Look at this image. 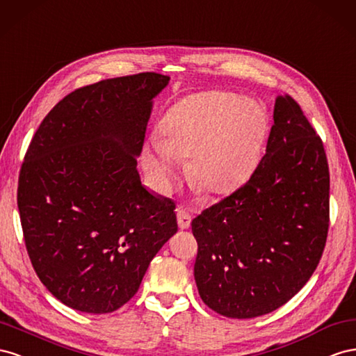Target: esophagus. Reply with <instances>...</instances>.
Instances as JSON below:
<instances>
[{"instance_id":"esophagus-1","label":"esophagus","mask_w":356,"mask_h":356,"mask_svg":"<svg viewBox=\"0 0 356 356\" xmlns=\"http://www.w3.org/2000/svg\"><path fill=\"white\" fill-rule=\"evenodd\" d=\"M191 220H192V218H191V215H189V213H188L185 209H179V210H177V222H179L180 229L189 228Z\"/></svg>"}]
</instances>
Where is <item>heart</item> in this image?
<instances>
[{
    "instance_id": "1",
    "label": "heart",
    "mask_w": 356,
    "mask_h": 356,
    "mask_svg": "<svg viewBox=\"0 0 356 356\" xmlns=\"http://www.w3.org/2000/svg\"><path fill=\"white\" fill-rule=\"evenodd\" d=\"M158 134L143 150V165L161 191L175 184L179 159L189 158L192 184L222 195L238 188L259 164L267 118L252 99L202 92L172 104L159 120Z\"/></svg>"
}]
</instances>
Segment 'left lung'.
<instances>
[{"mask_svg":"<svg viewBox=\"0 0 356 356\" xmlns=\"http://www.w3.org/2000/svg\"><path fill=\"white\" fill-rule=\"evenodd\" d=\"M266 155L245 185L192 220L201 300L249 319L288 302L316 270L330 227V170L321 137L279 95Z\"/></svg>","mask_w":356,"mask_h":356,"instance_id":"left-lung-1","label":"left lung"}]
</instances>
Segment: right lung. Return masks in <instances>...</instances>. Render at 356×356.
<instances>
[{
  "label": "right lung",
  "instance_id": "right-lung-1",
  "mask_svg": "<svg viewBox=\"0 0 356 356\" xmlns=\"http://www.w3.org/2000/svg\"><path fill=\"white\" fill-rule=\"evenodd\" d=\"M168 76L79 88L49 111L20 168L17 207L38 279L65 306L111 313L177 232L176 204L141 185L137 155Z\"/></svg>",
  "mask_w": 356,
  "mask_h": 356
}]
</instances>
